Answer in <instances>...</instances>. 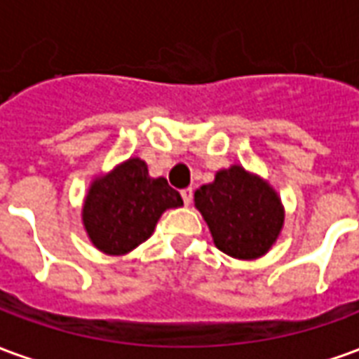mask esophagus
I'll return each mask as SVG.
<instances>
[{"label":"esophagus","mask_w":359,"mask_h":359,"mask_svg":"<svg viewBox=\"0 0 359 359\" xmlns=\"http://www.w3.org/2000/svg\"><path fill=\"white\" fill-rule=\"evenodd\" d=\"M180 196H182V202L190 203L192 202V196H194V190L192 188H184V190H180Z\"/></svg>","instance_id":"obj_1"}]
</instances>
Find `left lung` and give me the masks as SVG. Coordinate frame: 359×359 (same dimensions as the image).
<instances>
[{
	"instance_id": "left-lung-1",
	"label": "left lung",
	"mask_w": 359,
	"mask_h": 359,
	"mask_svg": "<svg viewBox=\"0 0 359 359\" xmlns=\"http://www.w3.org/2000/svg\"><path fill=\"white\" fill-rule=\"evenodd\" d=\"M196 208L221 252L236 259H256L269 252L285 223V210L269 182L233 165L194 194Z\"/></svg>"
}]
</instances>
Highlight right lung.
<instances>
[{
  "instance_id": "1",
  "label": "right lung",
  "mask_w": 359,
  "mask_h": 359,
  "mask_svg": "<svg viewBox=\"0 0 359 359\" xmlns=\"http://www.w3.org/2000/svg\"><path fill=\"white\" fill-rule=\"evenodd\" d=\"M180 205L163 177L151 179L146 161L130 157L90 184L82 223L95 248L123 256L148 241L165 210Z\"/></svg>"
}]
</instances>
